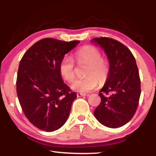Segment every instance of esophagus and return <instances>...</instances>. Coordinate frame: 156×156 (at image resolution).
<instances>
[{
    "mask_svg": "<svg viewBox=\"0 0 156 156\" xmlns=\"http://www.w3.org/2000/svg\"><path fill=\"white\" fill-rule=\"evenodd\" d=\"M86 96L85 94L77 93V97H83V96Z\"/></svg>",
    "mask_w": 156,
    "mask_h": 156,
    "instance_id": "1",
    "label": "esophagus"
}]
</instances>
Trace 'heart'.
Segmentation results:
<instances>
[{
	"label": "heart",
	"mask_w": 156,
	"mask_h": 156,
	"mask_svg": "<svg viewBox=\"0 0 156 156\" xmlns=\"http://www.w3.org/2000/svg\"><path fill=\"white\" fill-rule=\"evenodd\" d=\"M102 54L97 47L92 45H84L75 53L78 63H87L85 75L78 78L72 84V89L80 93H87L94 89L100 83H104L109 77L110 67L107 60L102 58ZM59 72L62 78L68 83L72 82L75 78V65L72 58L64 56L59 64Z\"/></svg>",
	"instance_id": "b5f03b06"
}]
</instances>
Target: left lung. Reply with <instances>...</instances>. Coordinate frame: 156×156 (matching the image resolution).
<instances>
[{
    "label": "left lung",
    "instance_id": "left-lung-1",
    "mask_svg": "<svg viewBox=\"0 0 156 156\" xmlns=\"http://www.w3.org/2000/svg\"><path fill=\"white\" fill-rule=\"evenodd\" d=\"M106 53L109 61V77L100 91V105L94 115L102 125L120 127L130 121L136 112L141 93L140 78L136 59L120 42L108 37L92 39Z\"/></svg>",
    "mask_w": 156,
    "mask_h": 156
}]
</instances>
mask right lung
Masks as SVG:
<instances>
[{
    "mask_svg": "<svg viewBox=\"0 0 156 156\" xmlns=\"http://www.w3.org/2000/svg\"><path fill=\"white\" fill-rule=\"evenodd\" d=\"M80 43L46 38L34 43L23 55L18 67L16 92L29 121L51 132L64 125L77 96L63 83L59 64Z\"/></svg>",
    "mask_w": 156,
    "mask_h": 156,
    "instance_id": "right-lung-1",
    "label": "right lung"
}]
</instances>
